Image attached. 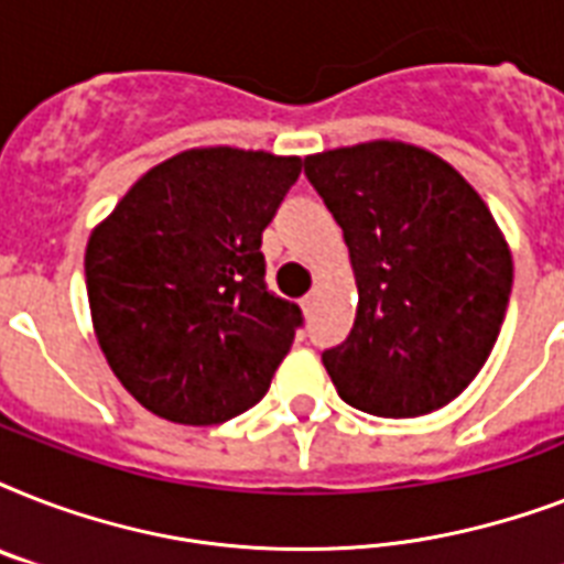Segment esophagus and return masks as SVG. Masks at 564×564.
<instances>
[{
  "label": "esophagus",
  "instance_id": "obj_1",
  "mask_svg": "<svg viewBox=\"0 0 564 564\" xmlns=\"http://www.w3.org/2000/svg\"><path fill=\"white\" fill-rule=\"evenodd\" d=\"M313 304H316V292H310V295H304V299H301V310H304V313H310V310H313Z\"/></svg>",
  "mask_w": 564,
  "mask_h": 564
}]
</instances>
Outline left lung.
<instances>
[{"label":"left lung","instance_id":"left-lung-1","mask_svg":"<svg viewBox=\"0 0 564 564\" xmlns=\"http://www.w3.org/2000/svg\"><path fill=\"white\" fill-rule=\"evenodd\" d=\"M343 228L357 318L322 354L345 403L383 419L445 406L489 360L512 292L507 237L438 154L371 140L304 158Z\"/></svg>","mask_w":564,"mask_h":564}]
</instances>
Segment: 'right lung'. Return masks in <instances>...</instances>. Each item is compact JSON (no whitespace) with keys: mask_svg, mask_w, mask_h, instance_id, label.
Masks as SVG:
<instances>
[{"mask_svg":"<svg viewBox=\"0 0 564 564\" xmlns=\"http://www.w3.org/2000/svg\"><path fill=\"white\" fill-rule=\"evenodd\" d=\"M301 158L204 145L172 154L90 234L93 330L145 410L207 427L254 406L301 310L265 290L260 251Z\"/></svg>","mask_w":564,"mask_h":564,"instance_id":"right-lung-1","label":"right lung"}]
</instances>
